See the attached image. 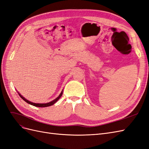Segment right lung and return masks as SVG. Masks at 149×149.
I'll list each match as a JSON object with an SVG mask.
<instances>
[{"mask_svg":"<svg viewBox=\"0 0 149 149\" xmlns=\"http://www.w3.org/2000/svg\"><path fill=\"white\" fill-rule=\"evenodd\" d=\"M63 90H62V91L61 92V93L60 94V95L58 96L56 99H55V100H54L52 101L51 102H47V103H34V102H30V101H28L27 100H26V99L25 97H24L23 96H22L19 93H18V94H19V96H20V97L22 99V100H24L26 102H27L28 104H31V105L36 106V107H48V106H50L53 105L54 104H55L61 97L62 94H63Z\"/></svg>","mask_w":149,"mask_h":149,"instance_id":"obj_1","label":"right lung"}]
</instances>
